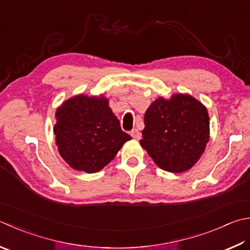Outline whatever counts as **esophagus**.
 Segmentation results:
<instances>
[{
	"label": "esophagus",
	"instance_id": "obj_1",
	"mask_svg": "<svg viewBox=\"0 0 250 250\" xmlns=\"http://www.w3.org/2000/svg\"><path fill=\"white\" fill-rule=\"evenodd\" d=\"M130 136H131V137H133L134 139L138 140V139H140V137H141V134L139 133L138 129H133V130L130 131Z\"/></svg>",
	"mask_w": 250,
	"mask_h": 250
}]
</instances>
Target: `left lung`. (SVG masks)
<instances>
[{"label":"left lung","instance_id":"1","mask_svg":"<svg viewBox=\"0 0 250 250\" xmlns=\"http://www.w3.org/2000/svg\"><path fill=\"white\" fill-rule=\"evenodd\" d=\"M210 123L206 106L189 95L159 98L145 113L140 145L157 166L182 173L197 163L209 141Z\"/></svg>","mask_w":250,"mask_h":250}]
</instances>
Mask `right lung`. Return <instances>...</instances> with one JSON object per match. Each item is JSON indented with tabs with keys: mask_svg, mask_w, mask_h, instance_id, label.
Segmentation results:
<instances>
[{
	"mask_svg": "<svg viewBox=\"0 0 250 250\" xmlns=\"http://www.w3.org/2000/svg\"><path fill=\"white\" fill-rule=\"evenodd\" d=\"M55 117L59 152L77 171L99 172L131 139L122 130L104 96H75L58 107Z\"/></svg>",
	"mask_w": 250,
	"mask_h": 250,
	"instance_id": "right-lung-1",
	"label": "right lung"
}]
</instances>
